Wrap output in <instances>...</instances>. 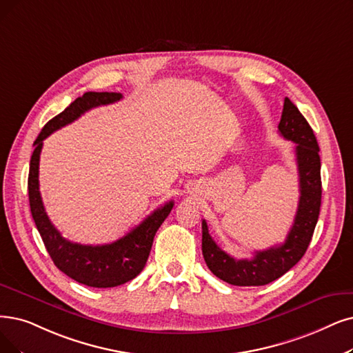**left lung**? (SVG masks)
<instances>
[{
    "label": "left lung",
    "mask_w": 353,
    "mask_h": 353,
    "mask_svg": "<svg viewBox=\"0 0 353 353\" xmlns=\"http://www.w3.org/2000/svg\"><path fill=\"white\" fill-rule=\"evenodd\" d=\"M278 132L284 139L297 143L295 158L300 181L297 214L285 242L270 249L256 250L250 259H237L217 246L208 233L205 220H203L204 261L211 272L232 285H266L288 272L304 256L319 220L321 204L319 143L313 129L290 98L284 100Z\"/></svg>",
    "instance_id": "obj_1"
}]
</instances>
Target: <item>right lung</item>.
I'll use <instances>...</instances> for the list:
<instances>
[{"instance_id":"obj_1","label":"right lung","mask_w":353,"mask_h":353,"mask_svg":"<svg viewBox=\"0 0 353 353\" xmlns=\"http://www.w3.org/2000/svg\"><path fill=\"white\" fill-rule=\"evenodd\" d=\"M120 92H85L70 103L61 114L41 129L34 142L29 171V201L36 228L58 270L77 283L94 288H111L136 278L143 271L152 249L153 237L171 213L174 201L154 210L137 228L108 245H81L66 241L49 220L39 191V161L43 140L63 125L75 121L83 112L120 101Z\"/></svg>"}]
</instances>
